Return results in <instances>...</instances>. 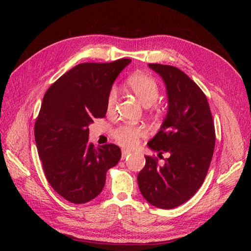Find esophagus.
I'll return each instance as SVG.
<instances>
[{
    "label": "esophagus",
    "mask_w": 251,
    "mask_h": 251,
    "mask_svg": "<svg viewBox=\"0 0 251 251\" xmlns=\"http://www.w3.org/2000/svg\"><path fill=\"white\" fill-rule=\"evenodd\" d=\"M128 155H131V151H130L123 150V151H121V159H125V158L127 157Z\"/></svg>",
    "instance_id": "obj_1"
}]
</instances>
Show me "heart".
<instances>
[{
    "label": "heart",
    "instance_id": "heart-1",
    "mask_svg": "<svg viewBox=\"0 0 251 251\" xmlns=\"http://www.w3.org/2000/svg\"><path fill=\"white\" fill-rule=\"evenodd\" d=\"M126 88L137 98L143 107H151L159 96L157 81L143 73H136L126 79ZM117 101L116 89H111L107 97V111L112 113ZM147 135V128L139 125H123L113 131V137L125 148L133 149L137 146L139 139Z\"/></svg>",
    "mask_w": 251,
    "mask_h": 251
}]
</instances>
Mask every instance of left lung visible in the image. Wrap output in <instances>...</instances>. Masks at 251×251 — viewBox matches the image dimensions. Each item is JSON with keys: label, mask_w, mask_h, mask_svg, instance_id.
<instances>
[{"label": "left lung", "mask_w": 251, "mask_h": 251, "mask_svg": "<svg viewBox=\"0 0 251 251\" xmlns=\"http://www.w3.org/2000/svg\"><path fill=\"white\" fill-rule=\"evenodd\" d=\"M160 75L169 100L168 114L160 130L148 146L159 157L168 154L163 164L146 157L138 174V186L149 203L172 209L197 193L206 177L214 155L216 133L207 98L197 83L176 67L149 64Z\"/></svg>", "instance_id": "1"}]
</instances>
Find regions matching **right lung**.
I'll return each instance as SVG.
<instances>
[{
    "mask_svg": "<svg viewBox=\"0 0 251 251\" xmlns=\"http://www.w3.org/2000/svg\"><path fill=\"white\" fill-rule=\"evenodd\" d=\"M131 63H83L62 75L45 93L34 138L45 176L59 195L74 204L100 195L108 170L121 158L116 144L97 149L89 143V126L107 113V97L118 74Z\"/></svg>",
    "mask_w": 251,
    "mask_h": 251,
    "instance_id": "1",
    "label": "right lung"
}]
</instances>
